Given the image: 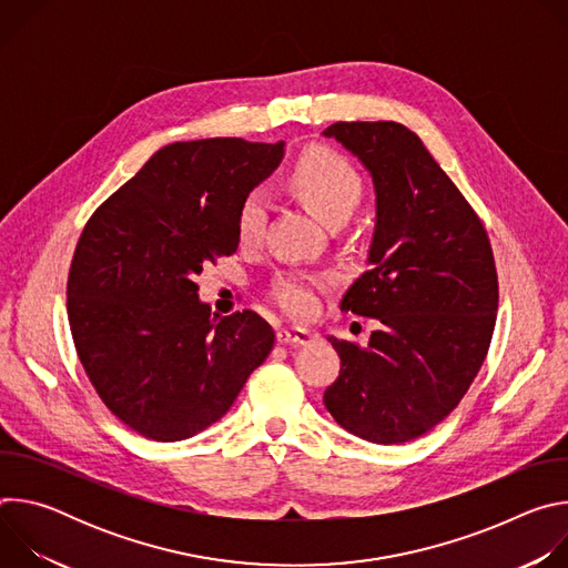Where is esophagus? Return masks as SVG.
<instances>
[{"label":"esophagus","mask_w":568,"mask_h":568,"mask_svg":"<svg viewBox=\"0 0 568 568\" xmlns=\"http://www.w3.org/2000/svg\"><path fill=\"white\" fill-rule=\"evenodd\" d=\"M278 344H290V346H307L310 342H314V335L305 328H281L276 333Z\"/></svg>","instance_id":"1"}]
</instances>
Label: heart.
<instances>
[{
	"label": "heart",
	"mask_w": 568,
	"mask_h": 568,
	"mask_svg": "<svg viewBox=\"0 0 568 568\" xmlns=\"http://www.w3.org/2000/svg\"><path fill=\"white\" fill-rule=\"evenodd\" d=\"M290 189L323 224H344L364 195V180L353 161L331 148L305 150L287 178ZM270 204L263 191H250L242 197L235 215V233L242 245L261 240ZM274 298L294 314L307 316L316 307V283L301 274H285L274 283Z\"/></svg>",
	"instance_id": "b5f03b06"
}]
</instances>
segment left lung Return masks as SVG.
I'll list each match as a JSON object with an SVG mask.
<instances>
[{"label":"left lung","mask_w":568,"mask_h":568,"mask_svg":"<svg viewBox=\"0 0 568 568\" xmlns=\"http://www.w3.org/2000/svg\"><path fill=\"white\" fill-rule=\"evenodd\" d=\"M368 171L375 229L342 310L377 321L368 346L331 337L339 377L331 416L377 445L414 440L445 420L474 382L495 333L499 283L483 222L416 132L395 121L333 123Z\"/></svg>","instance_id":"8db88e82"}]
</instances>
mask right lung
<instances>
[{
    "label": "right lung",
    "instance_id": "right-lung-1",
    "mask_svg": "<svg viewBox=\"0 0 568 568\" xmlns=\"http://www.w3.org/2000/svg\"><path fill=\"white\" fill-rule=\"evenodd\" d=\"M285 143L178 141L90 217L67 281L75 353L105 407L175 443L217 423L274 346L252 310L211 314L195 278L237 250L235 215Z\"/></svg>",
    "mask_w": 568,
    "mask_h": 568
}]
</instances>
